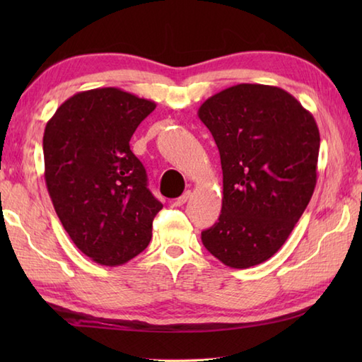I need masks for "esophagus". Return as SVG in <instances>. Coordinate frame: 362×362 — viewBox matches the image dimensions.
Listing matches in <instances>:
<instances>
[{"instance_id": "obj_1", "label": "esophagus", "mask_w": 362, "mask_h": 362, "mask_svg": "<svg viewBox=\"0 0 362 362\" xmlns=\"http://www.w3.org/2000/svg\"><path fill=\"white\" fill-rule=\"evenodd\" d=\"M189 196H191V193H189V191H187V193H183L179 199H175L174 205H175V206H182L183 204H187V202H188V199H189Z\"/></svg>"}]
</instances>
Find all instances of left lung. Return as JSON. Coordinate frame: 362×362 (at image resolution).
Masks as SVG:
<instances>
[{
  "label": "left lung",
  "instance_id": "1",
  "mask_svg": "<svg viewBox=\"0 0 362 362\" xmlns=\"http://www.w3.org/2000/svg\"><path fill=\"white\" fill-rule=\"evenodd\" d=\"M222 166L219 221L202 232L205 249L235 269L280 250L317 182L320 135L313 115L288 91L238 83L199 107Z\"/></svg>",
  "mask_w": 362,
  "mask_h": 362
}]
</instances>
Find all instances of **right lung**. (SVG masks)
Instances as JSON below:
<instances>
[{
  "instance_id": "obj_1",
  "label": "right lung",
  "mask_w": 362,
  "mask_h": 362,
  "mask_svg": "<svg viewBox=\"0 0 362 362\" xmlns=\"http://www.w3.org/2000/svg\"><path fill=\"white\" fill-rule=\"evenodd\" d=\"M153 109L121 88H93L68 98L46 122L45 182L54 210L76 247L101 266L126 264L148 247L163 209L129 144Z\"/></svg>"
}]
</instances>
